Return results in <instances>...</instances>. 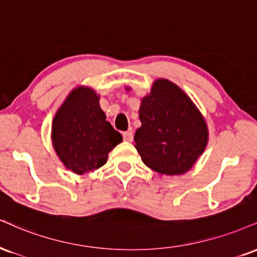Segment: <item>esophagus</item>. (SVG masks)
Instances as JSON below:
<instances>
[{
  "label": "esophagus",
  "instance_id": "obj_1",
  "mask_svg": "<svg viewBox=\"0 0 257 257\" xmlns=\"http://www.w3.org/2000/svg\"><path fill=\"white\" fill-rule=\"evenodd\" d=\"M123 141L125 142H132L133 141V133L132 132H125L122 134Z\"/></svg>",
  "mask_w": 257,
  "mask_h": 257
}]
</instances>
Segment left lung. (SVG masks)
<instances>
[{"label":"left lung","instance_id":"8db88e82","mask_svg":"<svg viewBox=\"0 0 257 257\" xmlns=\"http://www.w3.org/2000/svg\"><path fill=\"white\" fill-rule=\"evenodd\" d=\"M131 91V87H126ZM141 126L134 135L142 162L160 176L183 175L208 144V126L185 92L168 79L154 80L141 98Z\"/></svg>","mask_w":257,"mask_h":257}]
</instances>
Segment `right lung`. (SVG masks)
<instances>
[{"label":"right lung","mask_w":257,"mask_h":257,"mask_svg":"<svg viewBox=\"0 0 257 257\" xmlns=\"http://www.w3.org/2000/svg\"><path fill=\"white\" fill-rule=\"evenodd\" d=\"M99 94L88 86L72 89L52 119L51 141L64 168L85 175L107 162L122 135L106 120Z\"/></svg>","instance_id":"add662e5"}]
</instances>
